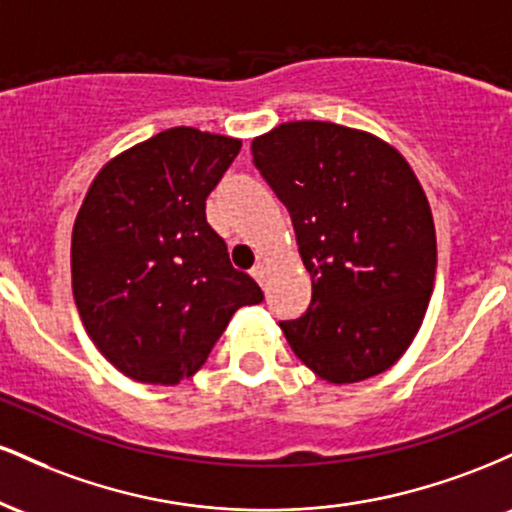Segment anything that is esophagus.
Instances as JSON below:
<instances>
[{
	"label": "esophagus",
	"instance_id": "obj_1",
	"mask_svg": "<svg viewBox=\"0 0 512 512\" xmlns=\"http://www.w3.org/2000/svg\"><path fill=\"white\" fill-rule=\"evenodd\" d=\"M252 276H255L257 284H264V276H267V264L257 262L255 267H252Z\"/></svg>",
	"mask_w": 512,
	"mask_h": 512
}]
</instances>
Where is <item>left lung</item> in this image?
I'll use <instances>...</instances> for the list:
<instances>
[{"mask_svg": "<svg viewBox=\"0 0 512 512\" xmlns=\"http://www.w3.org/2000/svg\"><path fill=\"white\" fill-rule=\"evenodd\" d=\"M250 149L313 279L305 315L279 322L293 354L334 385L383 373L419 332L436 279L414 170L395 146L334 122H284Z\"/></svg>", "mask_w": 512, "mask_h": 512, "instance_id": "left-lung-1", "label": "left lung"}]
</instances>
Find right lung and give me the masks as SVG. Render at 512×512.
<instances>
[{"label": "right lung", "instance_id": "1", "mask_svg": "<svg viewBox=\"0 0 512 512\" xmlns=\"http://www.w3.org/2000/svg\"><path fill=\"white\" fill-rule=\"evenodd\" d=\"M240 139L173 127L105 163L72 231V291L98 351L127 378L175 385L204 366L228 320L264 301L207 223Z\"/></svg>", "mask_w": 512, "mask_h": 512}]
</instances>
